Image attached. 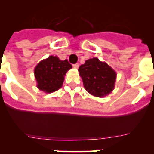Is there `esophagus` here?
<instances>
[{
    "instance_id": "esophagus-1",
    "label": "esophagus",
    "mask_w": 154,
    "mask_h": 154,
    "mask_svg": "<svg viewBox=\"0 0 154 154\" xmlns=\"http://www.w3.org/2000/svg\"><path fill=\"white\" fill-rule=\"evenodd\" d=\"M73 67H74V68H79V64H78V63L74 64V65H73Z\"/></svg>"
}]
</instances>
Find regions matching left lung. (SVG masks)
I'll list each match as a JSON object with an SVG mask.
<instances>
[{
	"instance_id": "obj_1",
	"label": "left lung",
	"mask_w": 154,
	"mask_h": 154,
	"mask_svg": "<svg viewBox=\"0 0 154 154\" xmlns=\"http://www.w3.org/2000/svg\"><path fill=\"white\" fill-rule=\"evenodd\" d=\"M78 71L83 86L89 94L103 97L114 89L116 71L96 57L87 60L85 64L80 66Z\"/></svg>"
}]
</instances>
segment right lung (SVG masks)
Returning a JSON list of instances; mask_svg holds the SVG:
<instances>
[{"instance_id":"right-lung-1","label":"right lung","mask_w":154,"mask_h":154,"mask_svg":"<svg viewBox=\"0 0 154 154\" xmlns=\"http://www.w3.org/2000/svg\"><path fill=\"white\" fill-rule=\"evenodd\" d=\"M71 68L67 60H60L57 57L50 56L42 60L34 70L37 87L47 93L57 91L62 87L65 75Z\"/></svg>"}]
</instances>
